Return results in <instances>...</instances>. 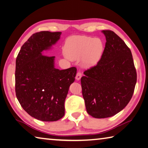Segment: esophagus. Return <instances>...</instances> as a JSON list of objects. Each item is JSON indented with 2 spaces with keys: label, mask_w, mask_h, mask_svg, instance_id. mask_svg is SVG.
Here are the masks:
<instances>
[{
  "label": "esophagus",
  "mask_w": 148,
  "mask_h": 148,
  "mask_svg": "<svg viewBox=\"0 0 148 148\" xmlns=\"http://www.w3.org/2000/svg\"><path fill=\"white\" fill-rule=\"evenodd\" d=\"M82 76V73L81 71H78L77 72V74H76V79L77 80H79L81 79V77Z\"/></svg>",
  "instance_id": "34e87169"
}]
</instances>
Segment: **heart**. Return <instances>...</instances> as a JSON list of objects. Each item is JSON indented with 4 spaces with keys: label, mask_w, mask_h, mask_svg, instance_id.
Returning <instances> with one entry per match:
<instances>
[{
    "label": "heart",
    "mask_w": 148,
    "mask_h": 148,
    "mask_svg": "<svg viewBox=\"0 0 148 148\" xmlns=\"http://www.w3.org/2000/svg\"><path fill=\"white\" fill-rule=\"evenodd\" d=\"M65 51L70 58L74 60L83 56V61L85 65L92 66L100 60L103 51V43L99 38L75 36L67 41Z\"/></svg>",
    "instance_id": "heart-1"
}]
</instances>
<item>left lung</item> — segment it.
<instances>
[{
	"label": "left lung",
	"mask_w": 148,
	"mask_h": 148,
	"mask_svg": "<svg viewBox=\"0 0 148 148\" xmlns=\"http://www.w3.org/2000/svg\"><path fill=\"white\" fill-rule=\"evenodd\" d=\"M102 32L106 42L101 59L81 78L86 109L96 119L111 117L122 111L132 98L136 82L130 48L114 32Z\"/></svg>",
	"instance_id": "left-lung-1"
}]
</instances>
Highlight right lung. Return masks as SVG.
<instances>
[{
	"instance_id": "right-lung-1",
	"label": "right lung",
	"mask_w": 148,
	"mask_h": 148,
	"mask_svg": "<svg viewBox=\"0 0 148 148\" xmlns=\"http://www.w3.org/2000/svg\"><path fill=\"white\" fill-rule=\"evenodd\" d=\"M61 32L34 34L21 48L15 66V93L23 109L44 122L61 119L65 101L77 69L54 68V56L42 55L60 38Z\"/></svg>"
}]
</instances>
